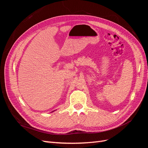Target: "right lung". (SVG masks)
I'll list each match as a JSON object with an SVG mask.
<instances>
[{
	"label": "right lung",
	"mask_w": 148,
	"mask_h": 148,
	"mask_svg": "<svg viewBox=\"0 0 148 148\" xmlns=\"http://www.w3.org/2000/svg\"><path fill=\"white\" fill-rule=\"evenodd\" d=\"M55 110H53V111H52V112H54Z\"/></svg>",
	"instance_id": "1"
}]
</instances>
